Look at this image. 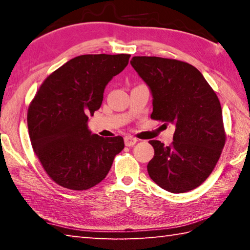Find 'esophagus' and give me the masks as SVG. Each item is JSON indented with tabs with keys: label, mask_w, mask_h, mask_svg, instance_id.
Wrapping results in <instances>:
<instances>
[{
	"label": "esophagus",
	"mask_w": 250,
	"mask_h": 250,
	"mask_svg": "<svg viewBox=\"0 0 250 250\" xmlns=\"http://www.w3.org/2000/svg\"><path fill=\"white\" fill-rule=\"evenodd\" d=\"M137 142H138V139L134 138V137H131V135H128V137L125 138V145L126 146H132Z\"/></svg>",
	"instance_id": "obj_1"
}]
</instances>
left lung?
I'll list each match as a JSON object with an SVG mask.
<instances>
[{
	"label": "left lung",
	"instance_id": "8db88e82",
	"mask_svg": "<svg viewBox=\"0 0 250 250\" xmlns=\"http://www.w3.org/2000/svg\"><path fill=\"white\" fill-rule=\"evenodd\" d=\"M130 64L153 96L151 119L175 125L170 146L149 141L154 156L147 173L168 192L192 191L213 172L226 142L218 97L201 71L185 62L134 56Z\"/></svg>",
	"mask_w": 250,
	"mask_h": 250
}]
</instances>
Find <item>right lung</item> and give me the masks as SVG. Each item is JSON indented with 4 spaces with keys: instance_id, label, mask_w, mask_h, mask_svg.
Here are the masks:
<instances>
[{
    "instance_id": "add662e5",
    "label": "right lung",
    "mask_w": 250,
    "mask_h": 250,
    "mask_svg": "<svg viewBox=\"0 0 250 250\" xmlns=\"http://www.w3.org/2000/svg\"><path fill=\"white\" fill-rule=\"evenodd\" d=\"M130 55H80L50 74L41 84L27 110L32 146L55 183L83 191L100 183L124 138H103L87 128L88 116L100 108L104 91L121 73Z\"/></svg>"
}]
</instances>
